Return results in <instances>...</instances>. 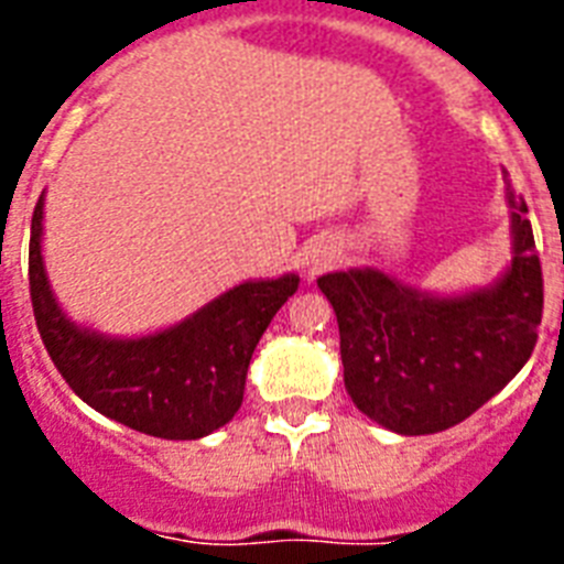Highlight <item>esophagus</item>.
Segmentation results:
<instances>
[{"label":"esophagus","instance_id":"esophagus-1","mask_svg":"<svg viewBox=\"0 0 564 564\" xmlns=\"http://www.w3.org/2000/svg\"><path fill=\"white\" fill-rule=\"evenodd\" d=\"M327 263H330V260H327L325 254L316 257V260H313V272H316V269H322V265H327Z\"/></svg>","mask_w":564,"mask_h":564}]
</instances>
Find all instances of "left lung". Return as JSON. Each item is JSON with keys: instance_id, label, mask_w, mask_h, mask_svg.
Instances as JSON below:
<instances>
[{"instance_id": "8db88e82", "label": "left lung", "mask_w": 564, "mask_h": 564, "mask_svg": "<svg viewBox=\"0 0 564 564\" xmlns=\"http://www.w3.org/2000/svg\"><path fill=\"white\" fill-rule=\"evenodd\" d=\"M512 263L482 290L438 299L377 269L318 278L334 304L345 389L377 424L427 436L465 421L524 369L544 310L524 198L509 193Z\"/></svg>"}]
</instances>
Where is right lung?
<instances>
[{
  "instance_id": "add662e5",
  "label": "right lung",
  "mask_w": 564,
  "mask_h": 564,
  "mask_svg": "<svg viewBox=\"0 0 564 564\" xmlns=\"http://www.w3.org/2000/svg\"><path fill=\"white\" fill-rule=\"evenodd\" d=\"M40 237L43 195L31 216V307L55 369L84 403L158 438H202L237 415L251 354L299 290V274L239 283L161 334L117 339L75 325L57 307Z\"/></svg>"
}]
</instances>
